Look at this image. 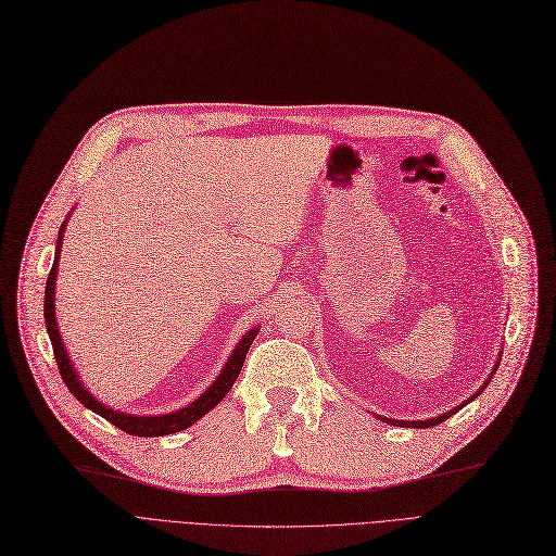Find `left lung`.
<instances>
[{
    "label": "left lung",
    "instance_id": "obj_1",
    "mask_svg": "<svg viewBox=\"0 0 556 556\" xmlns=\"http://www.w3.org/2000/svg\"><path fill=\"white\" fill-rule=\"evenodd\" d=\"M495 369H498V365H495ZM495 369H493V371H495ZM491 376H493V374H491ZM486 386H489V381H486V383H484V386L480 388V392H482V390H484ZM480 392H478V394H480ZM478 394H476V396H478ZM476 396H471V401H473ZM459 407H462V405H459ZM459 407H455V410H453V413L440 415V417H434V419H428V421H396V419H386V417H381V419H383L386 424H394V426H403V428H430V426H437V424H442V421H446L448 417H453V415H455V413L459 410Z\"/></svg>",
    "mask_w": 556,
    "mask_h": 556
}]
</instances>
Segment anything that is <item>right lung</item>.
Masks as SVG:
<instances>
[{
  "instance_id": "obj_1",
  "label": "right lung",
  "mask_w": 556,
  "mask_h": 556,
  "mask_svg": "<svg viewBox=\"0 0 556 556\" xmlns=\"http://www.w3.org/2000/svg\"><path fill=\"white\" fill-rule=\"evenodd\" d=\"M63 229L65 223L61 227V233H58V245H55V256H53V266L49 270V279H47V288H45V325H47V333L51 338V346H53V356H55V365L61 369V376L65 386L70 388V392L85 405L90 407L92 413L101 415L103 419H108L112 426H116L119 430L135 434V437H162V434H170V432H180L185 428H189L191 424H195L202 415H207L214 405H218L225 394L231 390L233 381H237L241 367L245 363V354L252 344V340L256 338L258 329L248 331V336L239 342V346L233 349V354L229 356L223 374L216 378V383L212 388L204 390L202 396H198L191 405L182 407L178 413H170V415H160V417H132L126 413H116L112 407L103 405L101 401H97L90 392H87L78 376L70 363V356L65 352V344L61 342V333H58L55 327V311H53V286H55V273H58V258H61V241H63Z\"/></svg>"
}]
</instances>
